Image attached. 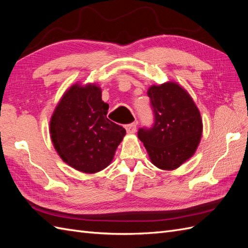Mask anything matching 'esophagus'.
I'll return each instance as SVG.
<instances>
[{
	"label": "esophagus",
	"instance_id": "34e87169",
	"mask_svg": "<svg viewBox=\"0 0 248 248\" xmlns=\"http://www.w3.org/2000/svg\"><path fill=\"white\" fill-rule=\"evenodd\" d=\"M125 128H126L127 133H134L137 131V123L133 122L130 124H127V125H125Z\"/></svg>",
	"mask_w": 248,
	"mask_h": 248
}]
</instances>
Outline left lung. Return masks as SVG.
<instances>
[{"label":"left lung","instance_id":"obj_1","mask_svg":"<svg viewBox=\"0 0 248 248\" xmlns=\"http://www.w3.org/2000/svg\"><path fill=\"white\" fill-rule=\"evenodd\" d=\"M148 96L153 111L151 127L138 131L152 163L174 170L196 152L202 136V119L191 97L175 82L152 86Z\"/></svg>","mask_w":248,"mask_h":248}]
</instances>
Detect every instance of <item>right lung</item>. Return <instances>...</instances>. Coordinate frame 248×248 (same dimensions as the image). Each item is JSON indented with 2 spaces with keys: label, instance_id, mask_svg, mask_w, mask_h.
Returning a JSON list of instances; mask_svg holds the SVG:
<instances>
[{
  "label": "right lung",
  "instance_id": "1",
  "mask_svg": "<svg viewBox=\"0 0 248 248\" xmlns=\"http://www.w3.org/2000/svg\"><path fill=\"white\" fill-rule=\"evenodd\" d=\"M108 104L94 85L72 86L51 117V140L61 158L79 171L107 168L126 130L107 118Z\"/></svg>",
  "mask_w": 248,
  "mask_h": 248
}]
</instances>
